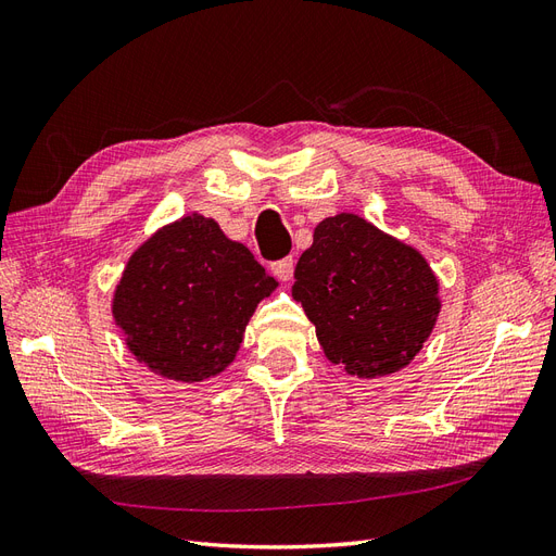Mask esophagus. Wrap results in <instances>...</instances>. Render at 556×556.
I'll use <instances>...</instances> for the list:
<instances>
[{"label": "esophagus", "instance_id": "obj_1", "mask_svg": "<svg viewBox=\"0 0 556 556\" xmlns=\"http://www.w3.org/2000/svg\"><path fill=\"white\" fill-rule=\"evenodd\" d=\"M274 276H276L280 282L292 280V276H294V260H292V257H285V260L276 262V264H274Z\"/></svg>", "mask_w": 556, "mask_h": 556}]
</instances>
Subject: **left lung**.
<instances>
[{"instance_id": "left-lung-1", "label": "left lung", "mask_w": 556, "mask_h": 556, "mask_svg": "<svg viewBox=\"0 0 556 556\" xmlns=\"http://www.w3.org/2000/svg\"><path fill=\"white\" fill-rule=\"evenodd\" d=\"M292 296L325 357L348 376L406 368L439 323L441 282L417 248L357 213L325 217L294 268Z\"/></svg>"}]
</instances>
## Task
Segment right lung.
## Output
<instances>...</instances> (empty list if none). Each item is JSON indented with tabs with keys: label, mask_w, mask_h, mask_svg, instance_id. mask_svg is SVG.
Segmentation results:
<instances>
[{
	"label": "right lung",
	"mask_w": 556,
	"mask_h": 556,
	"mask_svg": "<svg viewBox=\"0 0 556 556\" xmlns=\"http://www.w3.org/2000/svg\"><path fill=\"white\" fill-rule=\"evenodd\" d=\"M276 288V278L213 217L188 213L131 252L111 313L150 374L194 384L237 359L252 313Z\"/></svg>",
	"instance_id": "right-lung-1"
}]
</instances>
